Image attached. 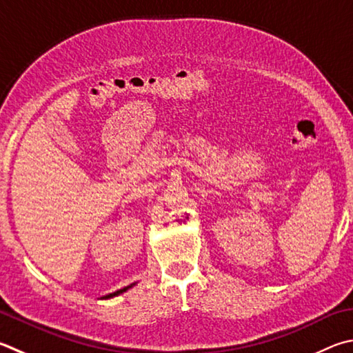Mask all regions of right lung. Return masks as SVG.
Here are the masks:
<instances>
[{"label": "right lung", "instance_id": "add662e5", "mask_svg": "<svg viewBox=\"0 0 353 353\" xmlns=\"http://www.w3.org/2000/svg\"><path fill=\"white\" fill-rule=\"evenodd\" d=\"M134 284H131V285H128V287H123V288H120V290H117V292H114V293H110V294H106V296H103L105 299H108V298H112V296H117V294H120V293H123L125 290H128V288H131Z\"/></svg>", "mask_w": 353, "mask_h": 353}]
</instances>
